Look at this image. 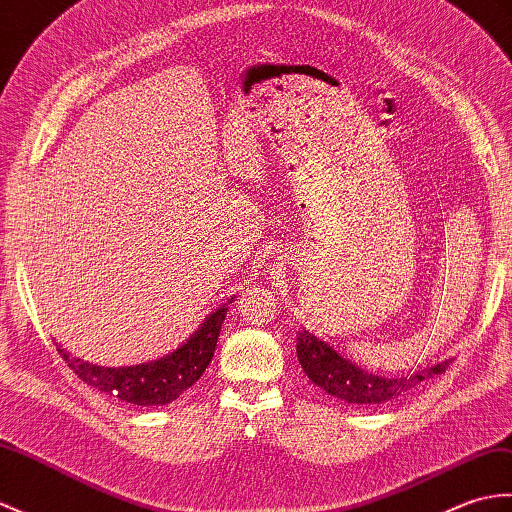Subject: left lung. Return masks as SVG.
<instances>
[{"label":"left lung","mask_w":512,"mask_h":512,"mask_svg":"<svg viewBox=\"0 0 512 512\" xmlns=\"http://www.w3.org/2000/svg\"><path fill=\"white\" fill-rule=\"evenodd\" d=\"M296 355H299L303 371L312 379V384L329 392L331 397L344 403H353V406H379V403H388L406 395V392L427 382V379L445 373L451 362L443 360L423 368V371L401 377L375 375L355 366L351 360L342 358L325 340L316 338L307 329H301L296 334Z\"/></svg>","instance_id":"8db88e82"}]
</instances>
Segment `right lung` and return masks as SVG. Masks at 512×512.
Listing matches in <instances>:
<instances>
[{
	"label": "right lung",
	"instance_id": "1",
	"mask_svg": "<svg viewBox=\"0 0 512 512\" xmlns=\"http://www.w3.org/2000/svg\"><path fill=\"white\" fill-rule=\"evenodd\" d=\"M233 299L235 296H231L229 303H233ZM229 303H222L218 310H213L202 320L200 327L181 347L150 362L117 368L98 366L80 358H71L69 351H65L58 342L56 349L82 382L98 388L100 392L141 408L168 406V403L181 397L187 388H192L200 375L205 373V368L213 358V351H216L220 329L229 312Z\"/></svg>",
	"mask_w": 512,
	"mask_h": 512
}]
</instances>
